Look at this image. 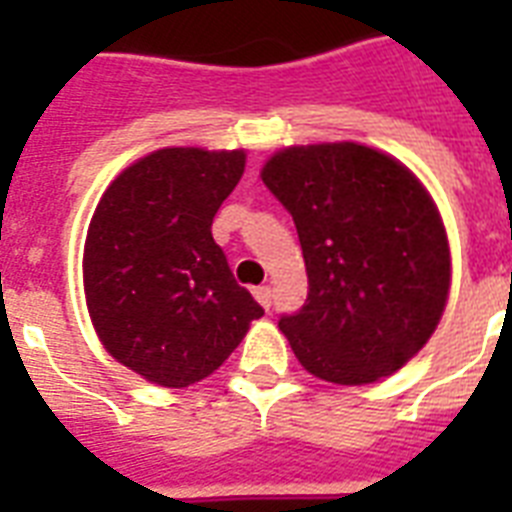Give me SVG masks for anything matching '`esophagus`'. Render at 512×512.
I'll return each mask as SVG.
<instances>
[{"mask_svg": "<svg viewBox=\"0 0 512 512\" xmlns=\"http://www.w3.org/2000/svg\"><path fill=\"white\" fill-rule=\"evenodd\" d=\"M255 297H257V303L263 305V308H271V287H268V284L255 287Z\"/></svg>", "mask_w": 512, "mask_h": 512, "instance_id": "obj_1", "label": "esophagus"}]
</instances>
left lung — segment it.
<instances>
[{
    "label": "left lung",
    "mask_w": 512,
    "mask_h": 512,
    "mask_svg": "<svg viewBox=\"0 0 512 512\" xmlns=\"http://www.w3.org/2000/svg\"><path fill=\"white\" fill-rule=\"evenodd\" d=\"M263 183L295 220L308 300L281 316L297 361L337 385L396 372L444 313L452 263L436 204L404 164L358 143L279 151Z\"/></svg>",
    "instance_id": "8db88e82"
}]
</instances>
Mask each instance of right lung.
Here are the masks:
<instances>
[{"label": "right lung", "mask_w": 512, "mask_h": 512, "mask_svg": "<svg viewBox=\"0 0 512 512\" xmlns=\"http://www.w3.org/2000/svg\"><path fill=\"white\" fill-rule=\"evenodd\" d=\"M244 151L162 148L108 185L84 241V295L100 342L164 388L204 380L263 308L233 279L212 220Z\"/></svg>", "instance_id": "obj_1"}]
</instances>
